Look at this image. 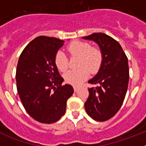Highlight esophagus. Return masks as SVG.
Here are the masks:
<instances>
[{
    "instance_id": "obj_1",
    "label": "esophagus",
    "mask_w": 146,
    "mask_h": 146,
    "mask_svg": "<svg viewBox=\"0 0 146 146\" xmlns=\"http://www.w3.org/2000/svg\"><path fill=\"white\" fill-rule=\"evenodd\" d=\"M77 90H78V88H77V87H75V86H74V92H77Z\"/></svg>"
}]
</instances>
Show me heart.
<instances>
[{"mask_svg":"<svg viewBox=\"0 0 146 146\" xmlns=\"http://www.w3.org/2000/svg\"><path fill=\"white\" fill-rule=\"evenodd\" d=\"M67 50L72 56H78L77 66L79 69L71 70L64 75L66 82L73 86H79L88 77L90 72H98L102 62V54L100 50L91 47L88 42L74 41L67 46ZM55 64L60 72H64L68 68V60L65 53L58 50L55 56Z\"/></svg>","mask_w":146,"mask_h":146,"instance_id":"1","label":"heart"}]
</instances>
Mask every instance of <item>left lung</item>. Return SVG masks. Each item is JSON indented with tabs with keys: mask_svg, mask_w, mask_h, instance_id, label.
Wrapping results in <instances>:
<instances>
[{
	"mask_svg": "<svg viewBox=\"0 0 146 146\" xmlns=\"http://www.w3.org/2000/svg\"><path fill=\"white\" fill-rule=\"evenodd\" d=\"M82 38L96 42L102 54L99 72L88 80L98 86L88 88L85 108L94 120L108 121L118 113L125 99L129 78L128 58L120 44L108 35L94 33Z\"/></svg>",
	"mask_w": 146,
	"mask_h": 146,
	"instance_id": "left-lung-1",
	"label": "left lung"
}]
</instances>
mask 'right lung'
<instances>
[{
    "instance_id": "1",
    "label": "right lung",
    "mask_w": 146,
    "mask_h": 146,
    "mask_svg": "<svg viewBox=\"0 0 146 146\" xmlns=\"http://www.w3.org/2000/svg\"><path fill=\"white\" fill-rule=\"evenodd\" d=\"M64 42L53 37H36L25 47L18 60V94L27 113L40 123L58 121L74 93L71 85H62L64 78L55 64V54Z\"/></svg>"
}]
</instances>
